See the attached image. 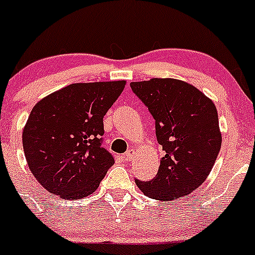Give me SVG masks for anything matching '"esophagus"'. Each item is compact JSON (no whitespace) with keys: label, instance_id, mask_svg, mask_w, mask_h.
Masks as SVG:
<instances>
[{"label":"esophagus","instance_id":"1","mask_svg":"<svg viewBox=\"0 0 255 255\" xmlns=\"http://www.w3.org/2000/svg\"><path fill=\"white\" fill-rule=\"evenodd\" d=\"M133 157V149H128L127 153L124 154V158L127 159V161H131Z\"/></svg>","mask_w":255,"mask_h":255}]
</instances>
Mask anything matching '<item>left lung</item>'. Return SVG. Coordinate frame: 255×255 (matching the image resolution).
I'll return each instance as SVG.
<instances>
[{
	"mask_svg": "<svg viewBox=\"0 0 255 255\" xmlns=\"http://www.w3.org/2000/svg\"><path fill=\"white\" fill-rule=\"evenodd\" d=\"M130 87L153 117L157 141L166 152L156 177L135 178L136 185L161 201L188 195L205 182L221 148L216 107L198 88L173 78L131 82Z\"/></svg>",
	"mask_w": 255,
	"mask_h": 255,
	"instance_id": "obj_1",
	"label": "left lung"
}]
</instances>
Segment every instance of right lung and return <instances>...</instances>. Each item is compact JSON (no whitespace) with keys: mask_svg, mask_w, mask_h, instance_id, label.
<instances>
[{"mask_svg":"<svg viewBox=\"0 0 255 255\" xmlns=\"http://www.w3.org/2000/svg\"><path fill=\"white\" fill-rule=\"evenodd\" d=\"M125 81L73 83L34 106L23 130L30 172L59 198H86L114 164L103 143V118Z\"/></svg>","mask_w":255,"mask_h":255,"instance_id":"1","label":"right lung"}]
</instances>
